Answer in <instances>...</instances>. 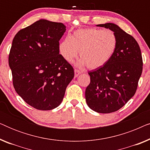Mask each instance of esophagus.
Masks as SVG:
<instances>
[{"label": "esophagus", "instance_id": "34e87169", "mask_svg": "<svg viewBox=\"0 0 150 150\" xmlns=\"http://www.w3.org/2000/svg\"><path fill=\"white\" fill-rule=\"evenodd\" d=\"M81 74V71H79V70H78V69H74V76H75V77H77L78 76H79V74Z\"/></svg>", "mask_w": 150, "mask_h": 150}]
</instances>
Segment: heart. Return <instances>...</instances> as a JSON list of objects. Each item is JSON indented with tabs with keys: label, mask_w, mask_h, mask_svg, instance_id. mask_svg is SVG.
Listing matches in <instances>:
<instances>
[{
	"label": "heart",
	"mask_w": 150,
	"mask_h": 150,
	"mask_svg": "<svg viewBox=\"0 0 150 150\" xmlns=\"http://www.w3.org/2000/svg\"><path fill=\"white\" fill-rule=\"evenodd\" d=\"M117 47V38L110 30L96 28L79 29L73 35L67 36L59 44L60 54L65 61L70 62L79 54L81 59L77 66L87 65L94 69L104 66L109 61Z\"/></svg>",
	"instance_id": "obj_1"
}]
</instances>
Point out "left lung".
Masks as SVG:
<instances>
[{
  "mask_svg": "<svg viewBox=\"0 0 150 150\" xmlns=\"http://www.w3.org/2000/svg\"><path fill=\"white\" fill-rule=\"evenodd\" d=\"M112 30L117 47L111 59L100 68L89 71L90 84L85 90L89 107L100 113L120 109L137 91L143 70V60L135 39L113 23L96 25Z\"/></svg>",
  "mask_w": 150,
  "mask_h": 150,
  "instance_id": "8db88e82",
  "label": "left lung"
}]
</instances>
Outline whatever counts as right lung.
Segmentation results:
<instances>
[{"instance_id":"1","label":"right lung","mask_w":150,"mask_h":150,"mask_svg":"<svg viewBox=\"0 0 150 150\" xmlns=\"http://www.w3.org/2000/svg\"><path fill=\"white\" fill-rule=\"evenodd\" d=\"M66 30L61 22L38 20L14 37L9 65L17 93L41 110L60 105L74 76L73 67L59 54V40Z\"/></svg>"}]
</instances>
